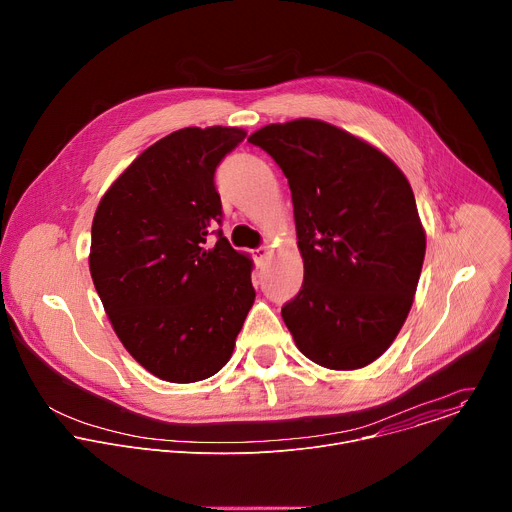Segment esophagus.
<instances>
[{"instance_id":"1","label":"esophagus","mask_w":512,"mask_h":512,"mask_svg":"<svg viewBox=\"0 0 512 512\" xmlns=\"http://www.w3.org/2000/svg\"><path fill=\"white\" fill-rule=\"evenodd\" d=\"M267 257H269V247H259V249L255 251V261H257V263H263Z\"/></svg>"}]
</instances>
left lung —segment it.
Wrapping results in <instances>:
<instances>
[{
	"label": "left lung",
	"mask_w": 512,
	"mask_h": 512,
	"mask_svg": "<svg viewBox=\"0 0 512 512\" xmlns=\"http://www.w3.org/2000/svg\"><path fill=\"white\" fill-rule=\"evenodd\" d=\"M249 141L281 168L294 202L304 283L281 308L285 326L320 367H367L399 334L425 257L405 174L318 119L265 125Z\"/></svg>",
	"instance_id": "1"
}]
</instances>
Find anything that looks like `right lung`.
Returning a JSON list of instances; mask_svg holds the SVG:
<instances>
[{
    "mask_svg": "<svg viewBox=\"0 0 512 512\" xmlns=\"http://www.w3.org/2000/svg\"><path fill=\"white\" fill-rule=\"evenodd\" d=\"M245 135L216 125L162 137L93 218L89 267L113 330L145 371L170 383L221 371L255 300L251 259L212 231L223 223L216 166Z\"/></svg>",
    "mask_w": 512,
    "mask_h": 512,
    "instance_id": "1",
    "label": "right lung"
}]
</instances>
